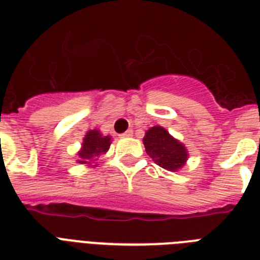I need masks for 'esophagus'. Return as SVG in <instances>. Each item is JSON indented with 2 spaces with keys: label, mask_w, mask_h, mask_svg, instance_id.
Masks as SVG:
<instances>
[{
  "label": "esophagus",
  "mask_w": 260,
  "mask_h": 260,
  "mask_svg": "<svg viewBox=\"0 0 260 260\" xmlns=\"http://www.w3.org/2000/svg\"><path fill=\"white\" fill-rule=\"evenodd\" d=\"M133 136V130H127V132H124L123 134H120L122 138H127V137H132Z\"/></svg>",
  "instance_id": "34e87169"
}]
</instances>
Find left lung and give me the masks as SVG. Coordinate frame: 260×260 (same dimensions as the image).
I'll use <instances>...</instances> for the list:
<instances>
[{
    "instance_id": "8db88e82",
    "label": "left lung",
    "mask_w": 260,
    "mask_h": 260,
    "mask_svg": "<svg viewBox=\"0 0 260 260\" xmlns=\"http://www.w3.org/2000/svg\"><path fill=\"white\" fill-rule=\"evenodd\" d=\"M143 145L153 161L170 172L181 169L188 159L186 147L161 126H153L147 130L143 137Z\"/></svg>"
}]
</instances>
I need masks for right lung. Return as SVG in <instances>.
Masks as SVG:
<instances>
[{
	"label": "right lung",
	"instance_id": "1",
	"mask_svg": "<svg viewBox=\"0 0 260 260\" xmlns=\"http://www.w3.org/2000/svg\"><path fill=\"white\" fill-rule=\"evenodd\" d=\"M111 145V137L103 136L99 130H90L87 132L86 137L83 138L82 149L78 153L79 164H92L95 162L102 154L109 150Z\"/></svg>",
	"mask_w": 260,
	"mask_h": 260
}]
</instances>
